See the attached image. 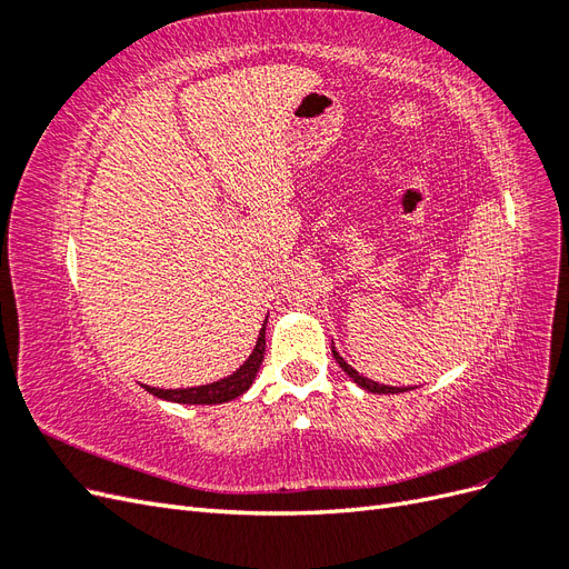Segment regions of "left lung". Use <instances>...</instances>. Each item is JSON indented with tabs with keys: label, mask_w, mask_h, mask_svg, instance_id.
Segmentation results:
<instances>
[{
	"label": "left lung",
	"mask_w": 569,
	"mask_h": 569,
	"mask_svg": "<svg viewBox=\"0 0 569 569\" xmlns=\"http://www.w3.org/2000/svg\"><path fill=\"white\" fill-rule=\"evenodd\" d=\"M332 356H335V360L339 363V368L347 372L351 380L360 387V389H366V391H372V393H401V391H410L412 387H389V385H377L375 380H368L366 375H360L356 368H351L347 360H343L341 356H339V351L335 349V341H332Z\"/></svg>",
	"instance_id": "left-lung-1"
}]
</instances>
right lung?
<instances>
[{
    "instance_id": "right-lung-1",
    "label": "right lung",
    "mask_w": 569,
    "mask_h": 569,
    "mask_svg": "<svg viewBox=\"0 0 569 569\" xmlns=\"http://www.w3.org/2000/svg\"><path fill=\"white\" fill-rule=\"evenodd\" d=\"M266 327H268V316L261 325V332H258L256 347L249 353V358L239 366L232 375L222 377L218 382H209L201 387H187V389H159V387H149L142 385L149 393L159 396L163 401H173V403H187V406H209V403H226L242 396L256 380V372L263 363L266 356Z\"/></svg>"
}]
</instances>
